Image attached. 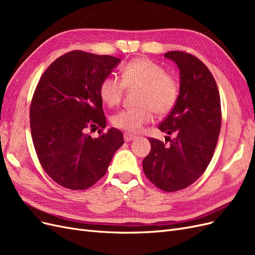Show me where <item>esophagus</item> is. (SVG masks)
I'll list each match as a JSON object with an SVG mask.
<instances>
[{
	"instance_id": "1",
	"label": "esophagus",
	"mask_w": 255,
	"mask_h": 255,
	"mask_svg": "<svg viewBox=\"0 0 255 255\" xmlns=\"http://www.w3.org/2000/svg\"><path fill=\"white\" fill-rule=\"evenodd\" d=\"M134 139H136V136L130 135V134H128V133H126V134H125V140H126L127 142L132 141V140H134Z\"/></svg>"
}]
</instances>
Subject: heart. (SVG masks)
<instances>
[{
	"label": "heart",
	"mask_w": 255,
	"mask_h": 255,
	"mask_svg": "<svg viewBox=\"0 0 255 255\" xmlns=\"http://www.w3.org/2000/svg\"><path fill=\"white\" fill-rule=\"evenodd\" d=\"M121 80L106 76L100 84V97L109 106L121 101L127 88L139 87L136 107L122 110L112 117V123L129 133H136L157 115L170 112L179 98V84L173 76L166 73L160 65L148 58H136L122 68Z\"/></svg>",
	"instance_id": "1"
}]
</instances>
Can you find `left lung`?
Segmentation results:
<instances>
[{
  "label": "left lung",
  "instance_id": "obj_1",
  "mask_svg": "<svg viewBox=\"0 0 255 255\" xmlns=\"http://www.w3.org/2000/svg\"><path fill=\"white\" fill-rule=\"evenodd\" d=\"M164 57L180 69L177 101L158 128L175 135L166 145L149 138L151 151L142 160L148 179L164 191L188 187L203 174L213 157L221 128V105L217 84L201 60L181 51Z\"/></svg>",
  "mask_w": 255,
  "mask_h": 255
}]
</instances>
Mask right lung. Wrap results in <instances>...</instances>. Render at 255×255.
I'll list each match as a JSON object with an SVG mask.
<instances>
[{"mask_svg": "<svg viewBox=\"0 0 255 255\" xmlns=\"http://www.w3.org/2000/svg\"><path fill=\"white\" fill-rule=\"evenodd\" d=\"M120 58L72 51L42 74L29 110L30 133L44 171L68 189L83 190L106 173L115 152L125 143L112 128L98 138L88 132L106 127L100 84Z\"/></svg>", "mask_w": 255, "mask_h": 255, "instance_id": "right-lung-1", "label": "right lung"}]
</instances>
